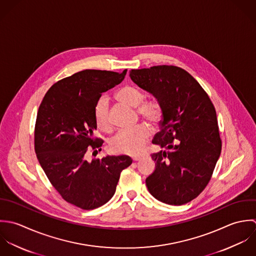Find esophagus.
<instances>
[{
  "label": "esophagus",
  "instance_id": "34e87169",
  "mask_svg": "<svg viewBox=\"0 0 256 256\" xmlns=\"http://www.w3.org/2000/svg\"><path fill=\"white\" fill-rule=\"evenodd\" d=\"M144 157V155H138V156H134L132 159H134V161H138L140 159H142Z\"/></svg>",
  "mask_w": 256,
  "mask_h": 256
}]
</instances>
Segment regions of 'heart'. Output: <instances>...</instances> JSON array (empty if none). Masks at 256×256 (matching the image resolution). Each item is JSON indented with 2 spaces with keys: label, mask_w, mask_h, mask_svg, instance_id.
I'll return each instance as SVG.
<instances>
[{
  "label": "heart",
  "mask_w": 256,
  "mask_h": 256,
  "mask_svg": "<svg viewBox=\"0 0 256 256\" xmlns=\"http://www.w3.org/2000/svg\"><path fill=\"white\" fill-rule=\"evenodd\" d=\"M116 99L132 106H138V112L150 124H157L163 116V108L158 101L144 102L146 95L142 91L134 86H126L118 90ZM94 118L99 128L108 132L112 128L108 116V101L102 97L94 108ZM150 136V128L144 124H138L130 130L118 132L110 142V148L114 154L138 155L144 150Z\"/></svg>",
  "instance_id": "heart-1"
}]
</instances>
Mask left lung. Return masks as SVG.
<instances>
[{
  "label": "left lung",
  "mask_w": 256,
  "mask_h": 256,
  "mask_svg": "<svg viewBox=\"0 0 256 256\" xmlns=\"http://www.w3.org/2000/svg\"><path fill=\"white\" fill-rule=\"evenodd\" d=\"M130 79L152 94L163 108L152 144L155 170L146 180L150 193L168 204H186L208 185L222 150L214 106L201 85L172 65L132 69Z\"/></svg>",
  "instance_id": "8db88e82"
}]
</instances>
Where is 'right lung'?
Returning <instances> with one entry per match:
<instances>
[{"label": "right lung", "instance_id": "obj_1", "mask_svg": "<svg viewBox=\"0 0 256 256\" xmlns=\"http://www.w3.org/2000/svg\"><path fill=\"white\" fill-rule=\"evenodd\" d=\"M126 71L87 69L66 77L52 85L38 112L34 150L40 164L61 197L83 210L108 202L120 172L132 163L126 155L87 160L89 146L94 155L102 144L94 138L95 106Z\"/></svg>", "mask_w": 256, "mask_h": 256}]
</instances>
